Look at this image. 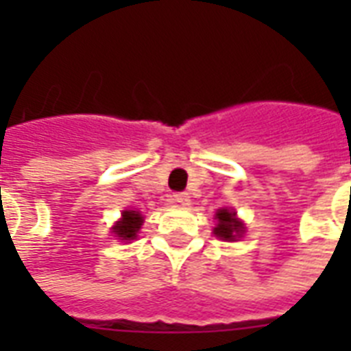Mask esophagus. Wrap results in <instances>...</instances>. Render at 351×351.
<instances>
[{"label":"esophagus","mask_w":351,"mask_h":351,"mask_svg":"<svg viewBox=\"0 0 351 351\" xmlns=\"http://www.w3.org/2000/svg\"><path fill=\"white\" fill-rule=\"evenodd\" d=\"M173 202H175L176 206H189L191 198H189L187 193H175V195H173Z\"/></svg>","instance_id":"obj_1"}]
</instances>
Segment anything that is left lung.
<instances>
[{"mask_svg":"<svg viewBox=\"0 0 351 351\" xmlns=\"http://www.w3.org/2000/svg\"><path fill=\"white\" fill-rule=\"evenodd\" d=\"M217 219H219V224H217V228H215L213 231L219 239L234 240L237 237H240L242 231H244L242 222L234 219V213L230 211V209H219Z\"/></svg>","mask_w":351,"mask_h":351,"instance_id":"left-lung-1","label":"left lung"}]
</instances>
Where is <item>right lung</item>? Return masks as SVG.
Masks as SVG:
<instances>
[{"label": "right lung", "instance_id": "add662e5", "mask_svg": "<svg viewBox=\"0 0 351 351\" xmlns=\"http://www.w3.org/2000/svg\"><path fill=\"white\" fill-rule=\"evenodd\" d=\"M142 215L138 213V211H125L123 219L114 226V234H118L121 240L136 239V233L142 228Z\"/></svg>", "mask_w": 351, "mask_h": 351}]
</instances>
